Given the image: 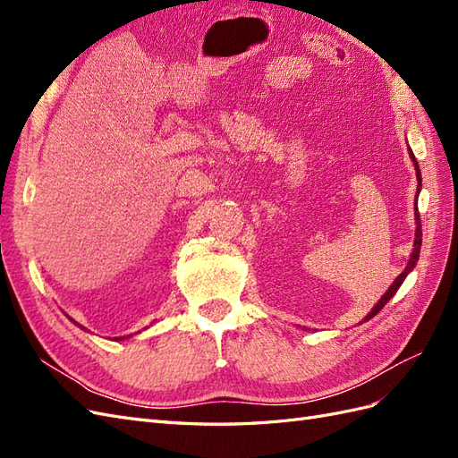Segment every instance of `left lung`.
<instances>
[{"label":"left lung","instance_id":"1","mask_svg":"<svg viewBox=\"0 0 458 458\" xmlns=\"http://www.w3.org/2000/svg\"><path fill=\"white\" fill-rule=\"evenodd\" d=\"M409 157H411V160H412V164H414V172H417V182H419V187H417V199H419V195H420V189H422V175H420V168H419V162H417V158H414V155H412V150H411V147H409ZM414 221H417V231H414V244H412V254H411V258H409V261H407V267H405V271L401 273L397 279L392 283V286L386 290V294L378 300V303L377 306H374L367 315H365V318L361 323H367L369 318H372L374 315H377L387 301H390L394 296H395V293L399 290V286L403 284V281L407 279V275L414 269V266H417V261H419V256H420V246H422V225H420V214H419V202L414 200Z\"/></svg>","mask_w":458,"mask_h":458}]
</instances>
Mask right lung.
Instances as JSON below:
<instances>
[{"instance_id": "right-lung-1", "label": "right lung", "mask_w": 458, "mask_h": 458, "mask_svg": "<svg viewBox=\"0 0 458 458\" xmlns=\"http://www.w3.org/2000/svg\"><path fill=\"white\" fill-rule=\"evenodd\" d=\"M80 328H84V327H80ZM131 336V335H130ZM123 338H126V336H122V338H116V340H123Z\"/></svg>"}]
</instances>
